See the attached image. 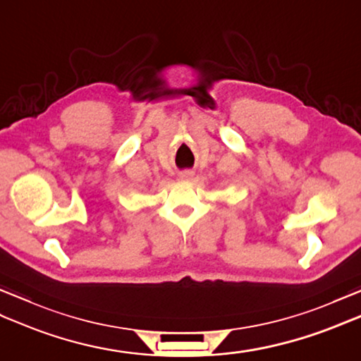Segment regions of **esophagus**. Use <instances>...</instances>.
<instances>
[{
    "instance_id": "34e87169",
    "label": "esophagus",
    "mask_w": 361,
    "mask_h": 361,
    "mask_svg": "<svg viewBox=\"0 0 361 361\" xmlns=\"http://www.w3.org/2000/svg\"><path fill=\"white\" fill-rule=\"evenodd\" d=\"M178 176L183 181H190L194 178V172L192 171H183V172H180Z\"/></svg>"
}]
</instances>
